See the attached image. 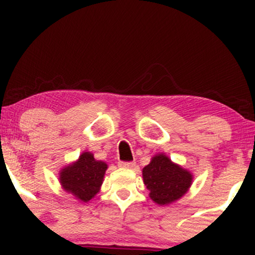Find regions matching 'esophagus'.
<instances>
[{"label":"esophagus","mask_w":255,"mask_h":255,"mask_svg":"<svg viewBox=\"0 0 255 255\" xmlns=\"http://www.w3.org/2000/svg\"><path fill=\"white\" fill-rule=\"evenodd\" d=\"M119 165L121 166V168H133V166H135V163L134 162H120Z\"/></svg>","instance_id":"esophagus-1"}]
</instances>
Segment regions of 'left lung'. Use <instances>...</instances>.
I'll list each match as a JSON object with an SVG mask.
<instances>
[{
    "mask_svg": "<svg viewBox=\"0 0 255 255\" xmlns=\"http://www.w3.org/2000/svg\"><path fill=\"white\" fill-rule=\"evenodd\" d=\"M142 178L150 198L158 205L180 199L192 184V174L171 162L164 154H157L142 169Z\"/></svg>",
    "mask_w": 255,
    "mask_h": 255,
    "instance_id": "left-lung-1",
    "label": "left lung"
}]
</instances>
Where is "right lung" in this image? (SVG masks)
<instances>
[{
  "mask_svg": "<svg viewBox=\"0 0 255 255\" xmlns=\"http://www.w3.org/2000/svg\"><path fill=\"white\" fill-rule=\"evenodd\" d=\"M108 165L96 160L90 152H84L78 162L60 172V182L68 193L81 201H89L99 192Z\"/></svg>",
  "mask_w": 255,
  "mask_h": 255,
  "instance_id": "right-lung-1",
  "label": "right lung"
}]
</instances>
